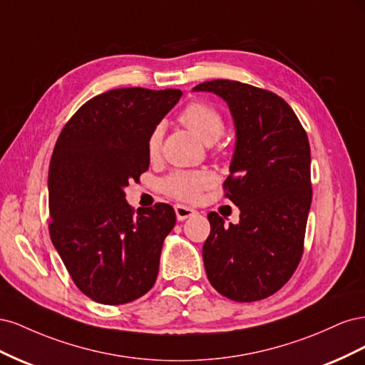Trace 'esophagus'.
<instances>
[{"label": "esophagus", "instance_id": "34e87169", "mask_svg": "<svg viewBox=\"0 0 365 365\" xmlns=\"http://www.w3.org/2000/svg\"><path fill=\"white\" fill-rule=\"evenodd\" d=\"M175 213H176V219H178V220H185V219L196 216V210H193L190 207L181 205V204H176L175 205Z\"/></svg>", "mask_w": 365, "mask_h": 365}]
</instances>
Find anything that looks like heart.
<instances>
[{"mask_svg": "<svg viewBox=\"0 0 365 365\" xmlns=\"http://www.w3.org/2000/svg\"><path fill=\"white\" fill-rule=\"evenodd\" d=\"M180 120L205 145H213L215 141L222 137L225 130V121L222 115L216 108L204 102H193L187 105L180 114ZM161 138L163 128L155 126L148 138V153L150 158H155L160 153ZM212 184L213 176L205 170H178L163 180V190L176 197V200L195 202L196 200H200L201 193Z\"/></svg>", "mask_w": 365, "mask_h": 365, "instance_id": "heart-1", "label": "heart"}]
</instances>
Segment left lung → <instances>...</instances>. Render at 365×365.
Listing matches in <instances>:
<instances>
[{"label":"left lung","instance_id":"1","mask_svg":"<svg viewBox=\"0 0 365 365\" xmlns=\"http://www.w3.org/2000/svg\"><path fill=\"white\" fill-rule=\"evenodd\" d=\"M193 91L222 98L236 129L224 187L240 220L225 227L217 213H208L207 277L230 300L257 302L277 292L302 259L312 201L309 140L292 108L271 91L225 79Z\"/></svg>","mask_w":365,"mask_h":365}]
</instances>
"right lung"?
Listing matches in <instances>:
<instances>
[{"label": "right lung", "instance_id": "right-lung-1", "mask_svg": "<svg viewBox=\"0 0 365 365\" xmlns=\"http://www.w3.org/2000/svg\"><path fill=\"white\" fill-rule=\"evenodd\" d=\"M180 90L118 88L93 97L63 126L48 169V225L73 282L102 304H125L157 280L169 204L138 208L125 187L149 169L148 138Z\"/></svg>", "mask_w": 365, "mask_h": 365}]
</instances>
